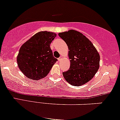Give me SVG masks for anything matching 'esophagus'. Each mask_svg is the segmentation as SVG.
Wrapping results in <instances>:
<instances>
[{"label": "esophagus", "mask_w": 120, "mask_h": 120, "mask_svg": "<svg viewBox=\"0 0 120 120\" xmlns=\"http://www.w3.org/2000/svg\"><path fill=\"white\" fill-rule=\"evenodd\" d=\"M62 56H60V58H58V60H59V61H60V60H62Z\"/></svg>", "instance_id": "esophagus-1"}]
</instances>
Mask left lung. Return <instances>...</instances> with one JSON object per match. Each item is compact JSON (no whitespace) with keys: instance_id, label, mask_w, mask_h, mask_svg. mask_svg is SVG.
I'll list each match as a JSON object with an SVG mask.
<instances>
[{"instance_id":"left-lung-1","label":"left lung","mask_w":120,"mask_h":120,"mask_svg":"<svg viewBox=\"0 0 120 120\" xmlns=\"http://www.w3.org/2000/svg\"><path fill=\"white\" fill-rule=\"evenodd\" d=\"M59 36L67 45L71 65L63 73L66 80L79 86L89 82L100 66V55L92 42L83 34L74 30L60 32Z\"/></svg>"}]
</instances>
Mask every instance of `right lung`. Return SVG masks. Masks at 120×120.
<instances>
[{
	"label": "right lung",
	"instance_id": "add662e5",
	"mask_svg": "<svg viewBox=\"0 0 120 120\" xmlns=\"http://www.w3.org/2000/svg\"><path fill=\"white\" fill-rule=\"evenodd\" d=\"M56 36L52 32H38L21 46L17 63L20 71L28 78L38 80L46 77L57 61L50 47Z\"/></svg>",
	"mask_w": 120,
	"mask_h": 120
}]
</instances>
